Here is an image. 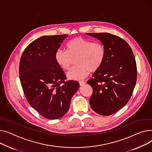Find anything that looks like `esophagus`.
Wrapping results in <instances>:
<instances>
[{"label": "esophagus", "mask_w": 152, "mask_h": 152, "mask_svg": "<svg viewBox=\"0 0 152 152\" xmlns=\"http://www.w3.org/2000/svg\"><path fill=\"white\" fill-rule=\"evenodd\" d=\"M85 82H84V81H83V80H82V81H80L79 82V84H80V86H83V85H85Z\"/></svg>", "instance_id": "obj_1"}]
</instances>
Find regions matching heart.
I'll list each match as a JSON object with an SVG mask.
<instances>
[{
	"label": "heart",
	"instance_id": "1",
	"mask_svg": "<svg viewBox=\"0 0 152 152\" xmlns=\"http://www.w3.org/2000/svg\"><path fill=\"white\" fill-rule=\"evenodd\" d=\"M67 51L58 50L55 55L57 64L64 70H69L76 59L77 65L67 74L72 80L84 78L89 72L99 70L105 61L106 50L101 43H94L82 37H75L66 45Z\"/></svg>",
	"mask_w": 152,
	"mask_h": 152
}]
</instances>
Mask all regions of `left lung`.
<instances>
[{
  "label": "left lung",
  "mask_w": 152,
  "mask_h": 152,
  "mask_svg": "<svg viewBox=\"0 0 152 152\" xmlns=\"http://www.w3.org/2000/svg\"><path fill=\"white\" fill-rule=\"evenodd\" d=\"M99 40L106 50L101 68L87 83L93 90L90 104L98 114L109 116L129 101L137 80L136 62L131 47L121 38L109 33H86Z\"/></svg>",
  "instance_id": "left-lung-1"
}]
</instances>
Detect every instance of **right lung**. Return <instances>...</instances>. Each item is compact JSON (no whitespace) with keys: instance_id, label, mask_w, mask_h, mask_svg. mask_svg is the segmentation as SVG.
Masks as SVG:
<instances>
[{"instance_id":"1","label":"right lung","mask_w":152,"mask_h":152,"mask_svg":"<svg viewBox=\"0 0 152 152\" xmlns=\"http://www.w3.org/2000/svg\"><path fill=\"white\" fill-rule=\"evenodd\" d=\"M67 36L38 38L25 49L20 60V78L26 99L32 107L50 120L60 118L68 112L80 86L77 82H64L66 75L55 59L56 51Z\"/></svg>"}]
</instances>
